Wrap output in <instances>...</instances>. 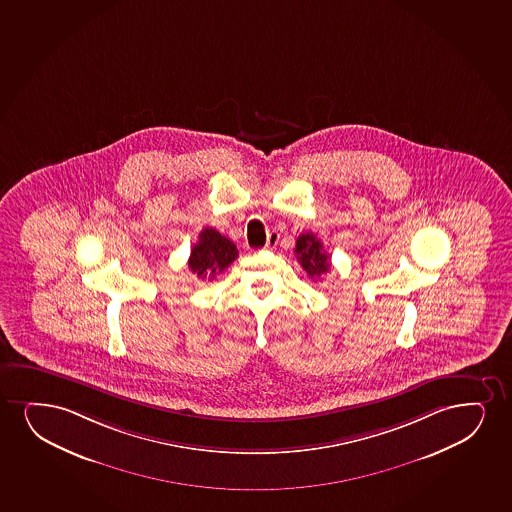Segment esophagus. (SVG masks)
I'll list each match as a JSON object with an SVG mask.
<instances>
[{
  "mask_svg": "<svg viewBox=\"0 0 512 512\" xmlns=\"http://www.w3.org/2000/svg\"><path fill=\"white\" fill-rule=\"evenodd\" d=\"M279 240V232L268 233V239H266L265 249H268V251H272V249H275V247H277V244H279Z\"/></svg>",
  "mask_w": 512,
  "mask_h": 512,
  "instance_id": "34e87169",
  "label": "esophagus"
}]
</instances>
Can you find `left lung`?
<instances>
[{"mask_svg":"<svg viewBox=\"0 0 512 512\" xmlns=\"http://www.w3.org/2000/svg\"><path fill=\"white\" fill-rule=\"evenodd\" d=\"M294 253L311 279H318L329 272L330 258L324 251V244L313 233H301L296 240Z\"/></svg>","mask_w":512,"mask_h":512,"instance_id":"left-lung-1","label":"left lung"}]
</instances>
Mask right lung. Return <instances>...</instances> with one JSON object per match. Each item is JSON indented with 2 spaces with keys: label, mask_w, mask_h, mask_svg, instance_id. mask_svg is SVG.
I'll list each match as a JSON object with an SVG mask.
<instances>
[{
  "label": "right lung",
  "mask_w": 512,
  "mask_h": 512,
  "mask_svg": "<svg viewBox=\"0 0 512 512\" xmlns=\"http://www.w3.org/2000/svg\"><path fill=\"white\" fill-rule=\"evenodd\" d=\"M237 256L239 251L232 240L223 237L214 228H204L199 233V242L190 251L188 268L199 279L213 280L218 273L228 268Z\"/></svg>",
  "instance_id": "add662e5"
}]
</instances>
